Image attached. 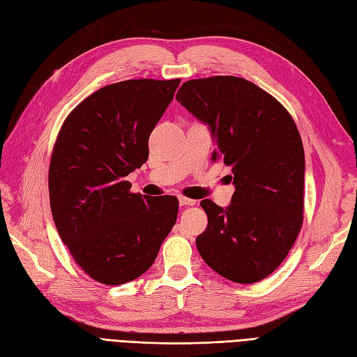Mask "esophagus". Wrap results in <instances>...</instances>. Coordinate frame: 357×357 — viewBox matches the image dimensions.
I'll list each match as a JSON object with an SVG mask.
<instances>
[{"label":"esophagus","instance_id":"esophagus-1","mask_svg":"<svg viewBox=\"0 0 357 357\" xmlns=\"http://www.w3.org/2000/svg\"><path fill=\"white\" fill-rule=\"evenodd\" d=\"M178 202H180V205H193V204H195V201L185 198V197H178Z\"/></svg>","mask_w":357,"mask_h":357}]
</instances>
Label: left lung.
<instances>
[{
	"label": "left lung",
	"instance_id": "obj_1",
	"mask_svg": "<svg viewBox=\"0 0 357 357\" xmlns=\"http://www.w3.org/2000/svg\"><path fill=\"white\" fill-rule=\"evenodd\" d=\"M177 101L207 125L215 150L232 172L228 207L201 201L208 215L197 236L211 269L250 284L274 273L302 226L305 156L298 128L274 96L234 75L181 84Z\"/></svg>",
	"mask_w": 357,
	"mask_h": 357
}]
</instances>
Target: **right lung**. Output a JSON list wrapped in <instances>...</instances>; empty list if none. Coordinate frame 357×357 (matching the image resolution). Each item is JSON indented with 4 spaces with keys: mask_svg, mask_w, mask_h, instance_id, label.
<instances>
[{
    "mask_svg": "<svg viewBox=\"0 0 357 357\" xmlns=\"http://www.w3.org/2000/svg\"><path fill=\"white\" fill-rule=\"evenodd\" d=\"M178 84L104 86L61 128L49 168L53 222L75 264L96 282L117 286L144 274L176 225V197L131 193L125 177L147 160L149 137Z\"/></svg>",
    "mask_w": 357,
    "mask_h": 357,
    "instance_id": "add662e5",
    "label": "right lung"
}]
</instances>
